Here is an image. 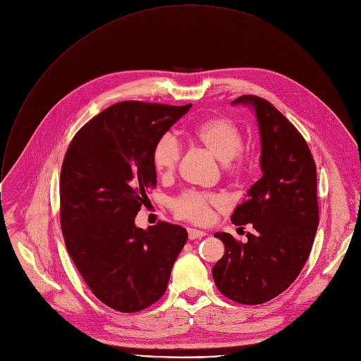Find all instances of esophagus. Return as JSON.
<instances>
[{"mask_svg":"<svg viewBox=\"0 0 361 361\" xmlns=\"http://www.w3.org/2000/svg\"><path fill=\"white\" fill-rule=\"evenodd\" d=\"M205 234V231H201V230H195V228H188V238L190 240H197V238H201V237H204Z\"/></svg>","mask_w":361,"mask_h":361,"instance_id":"34e87169","label":"esophagus"}]
</instances>
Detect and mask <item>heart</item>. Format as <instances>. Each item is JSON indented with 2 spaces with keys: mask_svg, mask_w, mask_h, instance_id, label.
I'll return each mask as SVG.
<instances>
[{
  "mask_svg": "<svg viewBox=\"0 0 361 361\" xmlns=\"http://www.w3.org/2000/svg\"><path fill=\"white\" fill-rule=\"evenodd\" d=\"M191 135L207 149L214 159L226 164V169L235 176L245 170V163L240 157L243 148V134L238 126L227 117H213L194 126ZM181 157V144L171 134H163L152 147L151 160L154 169L161 176H171ZM227 202L220 194L188 191L173 201L174 213L192 223H207L212 219L213 207H224Z\"/></svg>",
  "mask_w": 361,
  "mask_h": 361,
  "instance_id": "b5f03b06",
  "label": "heart"
}]
</instances>
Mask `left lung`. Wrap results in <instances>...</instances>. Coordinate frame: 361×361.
Listing matches in <instances>:
<instances>
[{
  "mask_svg": "<svg viewBox=\"0 0 361 361\" xmlns=\"http://www.w3.org/2000/svg\"><path fill=\"white\" fill-rule=\"evenodd\" d=\"M233 106L255 114L263 176L231 216L233 224L250 223L254 233L247 243L216 233L226 251L212 273L223 295L252 305L287 290L310 255L319 227L317 170L302 135L269 101L241 95Z\"/></svg>",
  "mask_w": 361,
  "mask_h": 361,
  "instance_id": "left-lung-1",
  "label": "left lung"
}]
</instances>
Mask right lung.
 Wrapping results in <instances>:
<instances>
[{
	"label": "right lung",
	"mask_w": 361,
	"mask_h": 361,
	"mask_svg": "<svg viewBox=\"0 0 361 361\" xmlns=\"http://www.w3.org/2000/svg\"><path fill=\"white\" fill-rule=\"evenodd\" d=\"M190 109L117 102L75 134L64 157L60 217L67 251L95 297L117 312L144 310L166 293L188 238L177 224L142 230L134 221L157 185L152 147Z\"/></svg>",
	"instance_id": "right-lung-1"
}]
</instances>
